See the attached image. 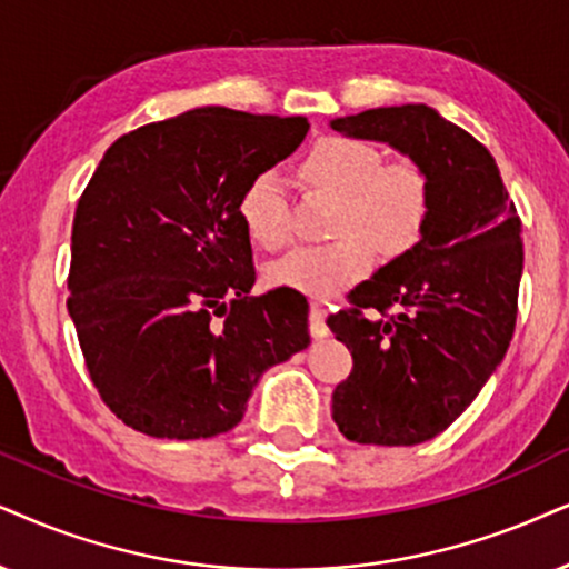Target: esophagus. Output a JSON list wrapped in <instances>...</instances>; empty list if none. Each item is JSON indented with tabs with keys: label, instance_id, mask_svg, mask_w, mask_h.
<instances>
[{
	"label": "esophagus",
	"instance_id": "1",
	"mask_svg": "<svg viewBox=\"0 0 569 569\" xmlns=\"http://www.w3.org/2000/svg\"><path fill=\"white\" fill-rule=\"evenodd\" d=\"M309 330H312L315 338L328 336V326H326V307L320 301H312L309 305Z\"/></svg>",
	"mask_w": 569,
	"mask_h": 569
}]
</instances>
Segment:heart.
I'll use <instances>...</instances> for the list:
<instances>
[{"label":"heart","instance_id":"obj_1","mask_svg":"<svg viewBox=\"0 0 569 569\" xmlns=\"http://www.w3.org/2000/svg\"><path fill=\"white\" fill-rule=\"evenodd\" d=\"M301 178L315 189L341 199L336 233L322 247H299L268 268V280L307 297H333L355 283L372 262V247L399 254L420 239L428 220L430 189L426 172L409 160L383 162L378 147L349 136L315 141ZM239 218L247 233L264 249L289 241V199L276 170L257 172L239 197Z\"/></svg>","mask_w":569,"mask_h":569}]
</instances>
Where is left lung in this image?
<instances>
[{"label": "left lung", "instance_id": "obj_1", "mask_svg": "<svg viewBox=\"0 0 569 569\" xmlns=\"http://www.w3.org/2000/svg\"><path fill=\"white\" fill-rule=\"evenodd\" d=\"M330 128L399 149L428 178L420 241L328 318L355 359L333 391L338 430L357 443L415 446L443 433L507 355L522 278L520 214L491 152L433 107H378Z\"/></svg>", "mask_w": 569, "mask_h": 569}]
</instances>
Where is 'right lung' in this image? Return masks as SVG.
<instances>
[{
    "instance_id": "obj_1",
    "label": "right lung",
    "mask_w": 569,
    "mask_h": 569,
    "mask_svg": "<svg viewBox=\"0 0 569 569\" xmlns=\"http://www.w3.org/2000/svg\"><path fill=\"white\" fill-rule=\"evenodd\" d=\"M307 118L199 107L120 136L78 199L68 312L99 397L154 438L239 426L268 368L309 347L307 299L249 297L239 197ZM220 317V321H214Z\"/></svg>"
}]
</instances>
